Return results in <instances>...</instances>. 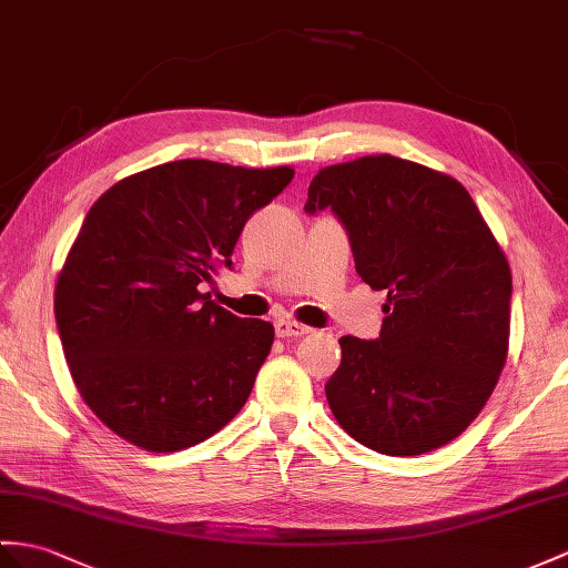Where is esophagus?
Listing matches in <instances>:
<instances>
[{
    "label": "esophagus",
    "instance_id": "1",
    "mask_svg": "<svg viewBox=\"0 0 568 568\" xmlns=\"http://www.w3.org/2000/svg\"><path fill=\"white\" fill-rule=\"evenodd\" d=\"M274 332H276V337H303V335H308L311 327L301 325L296 321H288V317H282V321L274 323Z\"/></svg>",
    "mask_w": 568,
    "mask_h": 568
}]
</instances>
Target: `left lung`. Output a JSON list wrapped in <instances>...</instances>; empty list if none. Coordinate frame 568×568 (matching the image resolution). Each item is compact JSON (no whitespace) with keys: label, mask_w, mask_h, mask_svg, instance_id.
I'll return each instance as SVG.
<instances>
[{"label":"left lung","mask_w":568,"mask_h":568,"mask_svg":"<svg viewBox=\"0 0 568 568\" xmlns=\"http://www.w3.org/2000/svg\"><path fill=\"white\" fill-rule=\"evenodd\" d=\"M308 214L329 210L362 280L388 292L376 339L342 337L325 385L339 426L383 455H422L460 436L506 364L510 270L469 192L390 154L327 165Z\"/></svg>","instance_id":"obj_1"}]
</instances>
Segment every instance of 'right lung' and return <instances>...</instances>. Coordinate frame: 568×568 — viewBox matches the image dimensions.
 <instances>
[{"label": "right lung", "mask_w": 568, "mask_h": 568, "mask_svg": "<svg viewBox=\"0 0 568 568\" xmlns=\"http://www.w3.org/2000/svg\"><path fill=\"white\" fill-rule=\"evenodd\" d=\"M294 171L183 159L95 200L54 286V317L79 395L110 432L175 453L224 428L251 395L274 327L200 292L245 221Z\"/></svg>", "instance_id": "add662e5"}]
</instances>
